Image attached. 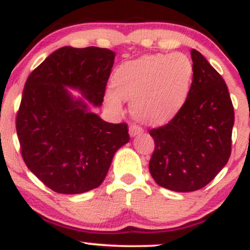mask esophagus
I'll use <instances>...</instances> for the list:
<instances>
[{"mask_svg":"<svg viewBox=\"0 0 250 250\" xmlns=\"http://www.w3.org/2000/svg\"><path fill=\"white\" fill-rule=\"evenodd\" d=\"M142 133H143V129L140 127V125H131L130 127H129V135H130L131 137L137 136V135H141Z\"/></svg>","mask_w":250,"mask_h":250,"instance_id":"obj_1","label":"esophagus"}]
</instances>
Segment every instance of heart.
Wrapping results in <instances>:
<instances>
[{"mask_svg": "<svg viewBox=\"0 0 250 250\" xmlns=\"http://www.w3.org/2000/svg\"><path fill=\"white\" fill-rule=\"evenodd\" d=\"M194 76L191 60L182 53L154 54L122 63L114 73V90L105 103L121 110V100L130 102L133 115L142 121L165 123L182 109L190 93Z\"/></svg>", "mask_w": 250, "mask_h": 250, "instance_id": "heart-1", "label": "heart"}]
</instances>
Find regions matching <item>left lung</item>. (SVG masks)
I'll list each match as a JSON object with an SVG mask.
<instances>
[{
  "label": "left lung",
  "mask_w": 250,
  "mask_h": 250,
  "mask_svg": "<svg viewBox=\"0 0 250 250\" xmlns=\"http://www.w3.org/2000/svg\"><path fill=\"white\" fill-rule=\"evenodd\" d=\"M194 76L182 109L163 127L151 129L155 150L149 171L161 187L179 193L207 186L228 162L234 108L226 82L191 49Z\"/></svg>",
  "instance_id": "obj_1"
}]
</instances>
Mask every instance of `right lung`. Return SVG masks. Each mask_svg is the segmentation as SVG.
Segmentation results:
<instances>
[{
	"instance_id": "add662e5",
	"label": "right lung",
	"mask_w": 250,
	"mask_h": 250,
	"mask_svg": "<svg viewBox=\"0 0 250 250\" xmlns=\"http://www.w3.org/2000/svg\"><path fill=\"white\" fill-rule=\"evenodd\" d=\"M114 59L105 48L62 47L27 79L16 116L21 154L30 171L56 193L99 187L114 155L129 142L125 123L105 122L89 110V104L102 105Z\"/></svg>"
}]
</instances>
